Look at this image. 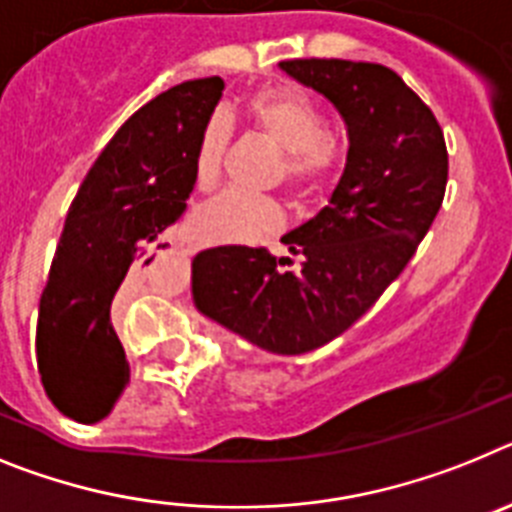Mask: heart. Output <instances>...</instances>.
<instances>
[{"mask_svg":"<svg viewBox=\"0 0 512 512\" xmlns=\"http://www.w3.org/2000/svg\"><path fill=\"white\" fill-rule=\"evenodd\" d=\"M247 131L281 151L275 182H283L293 201H309L332 182L340 164V149L324 131V115L301 92L262 90L242 105ZM231 126L224 115H213L195 146V182L213 188L221 177ZM283 226V211L273 198L224 193L198 211V231L208 242L247 244L268 237Z\"/></svg>","mask_w":512,"mask_h":512,"instance_id":"1","label":"heart"}]
</instances>
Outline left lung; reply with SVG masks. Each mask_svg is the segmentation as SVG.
<instances>
[{"label": "left lung", "mask_w": 512, "mask_h": 512, "mask_svg": "<svg viewBox=\"0 0 512 512\" xmlns=\"http://www.w3.org/2000/svg\"><path fill=\"white\" fill-rule=\"evenodd\" d=\"M281 69L317 90L348 126V164L330 206L265 247H211L193 260L195 306L278 355L317 350L381 299L443 206L448 151L433 110L397 71L368 61L291 59Z\"/></svg>", "instance_id": "1"}]
</instances>
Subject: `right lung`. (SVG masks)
I'll use <instances>...</instances> for the list:
<instances>
[{"label": "right lung", "mask_w": 512, "mask_h": 512, "mask_svg": "<svg viewBox=\"0 0 512 512\" xmlns=\"http://www.w3.org/2000/svg\"><path fill=\"white\" fill-rule=\"evenodd\" d=\"M221 90V77L190 79L146 102L71 201L35 330L43 389L71 420L108 417L131 381L113 309L146 281L162 237L188 208L195 146Z\"/></svg>", "instance_id": "obj_1"}]
</instances>
